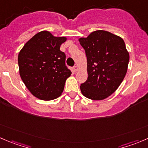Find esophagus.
Wrapping results in <instances>:
<instances>
[{
  "instance_id": "34e87169",
  "label": "esophagus",
  "mask_w": 148,
  "mask_h": 148,
  "mask_svg": "<svg viewBox=\"0 0 148 148\" xmlns=\"http://www.w3.org/2000/svg\"><path fill=\"white\" fill-rule=\"evenodd\" d=\"M78 70H79V67L77 66H74L73 67V71H75V72L78 71Z\"/></svg>"
}]
</instances>
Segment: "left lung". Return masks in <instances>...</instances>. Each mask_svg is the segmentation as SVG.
Listing matches in <instances>:
<instances>
[{
	"label": "left lung",
	"instance_id": "8db88e82",
	"mask_svg": "<svg viewBox=\"0 0 148 148\" xmlns=\"http://www.w3.org/2000/svg\"><path fill=\"white\" fill-rule=\"evenodd\" d=\"M85 51L87 80L81 84L84 97L101 100L112 95L127 71L130 54L124 40L104 30H97L79 39Z\"/></svg>",
	"mask_w": 148,
	"mask_h": 148
}]
</instances>
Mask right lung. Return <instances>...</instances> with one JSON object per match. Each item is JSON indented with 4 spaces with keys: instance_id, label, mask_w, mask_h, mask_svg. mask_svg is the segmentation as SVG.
<instances>
[{
    "instance_id": "obj_1",
    "label": "right lung",
    "mask_w": 148,
    "mask_h": 148,
    "mask_svg": "<svg viewBox=\"0 0 148 148\" xmlns=\"http://www.w3.org/2000/svg\"><path fill=\"white\" fill-rule=\"evenodd\" d=\"M65 37L50 32L37 33L26 42L18 56L19 74L30 92L40 100L57 98L64 91L71 72L65 64L66 55L60 51Z\"/></svg>"
}]
</instances>
